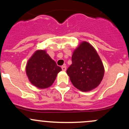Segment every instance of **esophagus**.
I'll use <instances>...</instances> for the list:
<instances>
[{
  "label": "esophagus",
  "instance_id": "obj_1",
  "mask_svg": "<svg viewBox=\"0 0 129 129\" xmlns=\"http://www.w3.org/2000/svg\"><path fill=\"white\" fill-rule=\"evenodd\" d=\"M61 68H62V70L63 71H66V69H67V68H66V66H62Z\"/></svg>",
  "mask_w": 129,
  "mask_h": 129
}]
</instances>
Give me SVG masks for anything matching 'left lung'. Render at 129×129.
Returning <instances> with one entry per match:
<instances>
[{
    "instance_id": "left-lung-1",
    "label": "left lung",
    "mask_w": 129,
    "mask_h": 129,
    "mask_svg": "<svg viewBox=\"0 0 129 129\" xmlns=\"http://www.w3.org/2000/svg\"><path fill=\"white\" fill-rule=\"evenodd\" d=\"M67 74L74 87L83 92L97 87L103 79L104 67L95 49L83 42L74 50Z\"/></svg>"
}]
</instances>
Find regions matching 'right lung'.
Returning <instances> with one entry per match:
<instances>
[{
    "instance_id": "right-lung-1",
    "label": "right lung",
    "mask_w": 129,
    "mask_h": 129,
    "mask_svg": "<svg viewBox=\"0 0 129 129\" xmlns=\"http://www.w3.org/2000/svg\"><path fill=\"white\" fill-rule=\"evenodd\" d=\"M62 69L45 50H37L28 60L26 74L31 84L39 89H46L55 81Z\"/></svg>"
}]
</instances>
